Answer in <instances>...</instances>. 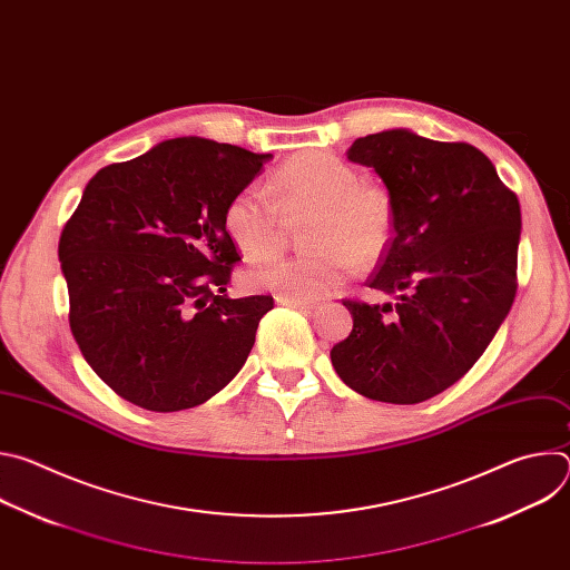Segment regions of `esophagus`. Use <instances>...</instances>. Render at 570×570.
Segmentation results:
<instances>
[{"instance_id": "1", "label": "esophagus", "mask_w": 570, "mask_h": 570, "mask_svg": "<svg viewBox=\"0 0 570 570\" xmlns=\"http://www.w3.org/2000/svg\"><path fill=\"white\" fill-rule=\"evenodd\" d=\"M275 299H277V304H282V306H293V308H302V311H311V308L317 306V302H313V299L288 297V295H277Z\"/></svg>"}]
</instances>
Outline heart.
Returning <instances> with one entry per match:
<instances>
[{"label": "heart", "mask_w": 570, "mask_h": 570, "mask_svg": "<svg viewBox=\"0 0 570 570\" xmlns=\"http://www.w3.org/2000/svg\"><path fill=\"white\" fill-rule=\"evenodd\" d=\"M271 189L250 183L225 205L223 229L248 259H266L284 243V214L313 212L308 253L279 257L246 275L253 291L322 297L352 279L363 262H376L394 229L392 200L383 187L361 183L358 171L327 150L291 157Z\"/></svg>", "instance_id": "1"}]
</instances>
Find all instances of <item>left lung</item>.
I'll list each match as a JSON object with an SVG mask.
<instances>
[{
  "mask_svg": "<svg viewBox=\"0 0 570 570\" xmlns=\"http://www.w3.org/2000/svg\"><path fill=\"white\" fill-rule=\"evenodd\" d=\"M347 159L374 169L392 200L394 236L370 288L396 304L345 299L354 330L332 365L367 399L422 403L460 381L508 317L521 207L464 141L392 128L358 137Z\"/></svg>",
  "mask_w": 570,
  "mask_h": 570,
  "instance_id": "obj_1",
  "label": "left lung"
}]
</instances>
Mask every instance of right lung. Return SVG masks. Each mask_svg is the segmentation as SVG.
<instances>
[{
    "label": "right lung",
    "mask_w": 570,
    "mask_h": 570,
    "mask_svg": "<svg viewBox=\"0 0 570 570\" xmlns=\"http://www.w3.org/2000/svg\"><path fill=\"white\" fill-rule=\"evenodd\" d=\"M271 157L203 137L159 141L101 169L67 220L58 259L71 334L139 409H194L248 361L273 297H227L240 257L223 212Z\"/></svg>",
    "instance_id": "add662e5"
}]
</instances>
